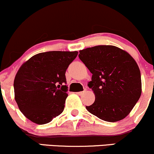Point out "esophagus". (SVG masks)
<instances>
[{
  "label": "esophagus",
  "instance_id": "esophagus-1",
  "mask_svg": "<svg viewBox=\"0 0 154 154\" xmlns=\"http://www.w3.org/2000/svg\"><path fill=\"white\" fill-rule=\"evenodd\" d=\"M84 92H85V91H80V92H77V93H76V94H78V95H82V94H83Z\"/></svg>",
  "mask_w": 154,
  "mask_h": 154
}]
</instances>
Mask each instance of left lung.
Returning a JSON list of instances; mask_svg holds the SVG:
<instances>
[{
  "label": "left lung",
  "instance_id": "8db88e82",
  "mask_svg": "<svg viewBox=\"0 0 154 154\" xmlns=\"http://www.w3.org/2000/svg\"><path fill=\"white\" fill-rule=\"evenodd\" d=\"M79 58L92 73L88 85L96 99L87 110L108 122L124 119L141 96V74L134 59L112 45L80 50Z\"/></svg>",
  "mask_w": 154,
  "mask_h": 154
}]
</instances>
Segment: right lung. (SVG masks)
<instances>
[{
	"mask_svg": "<svg viewBox=\"0 0 154 154\" xmlns=\"http://www.w3.org/2000/svg\"><path fill=\"white\" fill-rule=\"evenodd\" d=\"M78 52L50 51L33 55L15 76V101L32 122L45 124L64 109L68 96L66 71Z\"/></svg>",
	"mask_w": 154,
	"mask_h": 154,
	"instance_id": "obj_1",
	"label": "right lung"
}]
</instances>
